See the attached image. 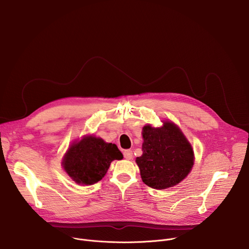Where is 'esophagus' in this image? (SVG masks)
<instances>
[{
	"mask_svg": "<svg viewBox=\"0 0 249 249\" xmlns=\"http://www.w3.org/2000/svg\"><path fill=\"white\" fill-rule=\"evenodd\" d=\"M123 156L126 160H132L133 159V152L132 150H125L123 153Z\"/></svg>",
	"mask_w": 249,
	"mask_h": 249,
	"instance_id": "34e87169",
	"label": "esophagus"
}]
</instances>
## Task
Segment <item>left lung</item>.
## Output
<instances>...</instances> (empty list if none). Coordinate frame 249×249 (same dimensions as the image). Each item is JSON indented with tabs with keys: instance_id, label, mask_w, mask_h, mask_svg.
Here are the masks:
<instances>
[{
	"instance_id": "obj_1",
	"label": "left lung",
	"mask_w": 249,
	"mask_h": 249,
	"mask_svg": "<svg viewBox=\"0 0 249 249\" xmlns=\"http://www.w3.org/2000/svg\"><path fill=\"white\" fill-rule=\"evenodd\" d=\"M143 155L136 159L142 180L155 189L178 184L190 172L194 155L191 145L175 124L143 128Z\"/></svg>"
}]
</instances>
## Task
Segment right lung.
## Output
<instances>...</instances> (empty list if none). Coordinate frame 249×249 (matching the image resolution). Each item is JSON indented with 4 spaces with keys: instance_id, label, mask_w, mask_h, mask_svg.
<instances>
[{
    "instance_id": "add662e5",
    "label": "right lung",
    "mask_w": 249,
    "mask_h": 249,
    "mask_svg": "<svg viewBox=\"0 0 249 249\" xmlns=\"http://www.w3.org/2000/svg\"><path fill=\"white\" fill-rule=\"evenodd\" d=\"M122 159L123 155L115 144L89 136L71 146L63 166L74 181L89 185L101 180L112 160Z\"/></svg>"
}]
</instances>
